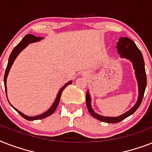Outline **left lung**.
<instances>
[{"instance_id": "left-lung-1", "label": "left lung", "mask_w": 152, "mask_h": 152, "mask_svg": "<svg viewBox=\"0 0 152 152\" xmlns=\"http://www.w3.org/2000/svg\"><path fill=\"white\" fill-rule=\"evenodd\" d=\"M117 49H118V53H120L121 57H125L126 59L130 60L132 61L137 81H138L139 98H138L137 103L135 104V106L130 109L128 112L125 113L122 115L116 117V118H110V117H103V116L99 115L93 110L91 106V97L89 95V92L88 91L86 94V103H87L88 110L92 115V117L98 119L99 121L106 123L120 122L125 118H128L129 116L132 115L140 106L147 87V75L146 72H145V67H144V57L134 42L132 41L129 38H125V37L120 38L119 42L117 44Z\"/></svg>"}]
</instances>
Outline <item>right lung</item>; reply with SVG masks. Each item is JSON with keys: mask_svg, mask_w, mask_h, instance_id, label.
I'll return each mask as SVG.
<instances>
[{"mask_svg": "<svg viewBox=\"0 0 152 152\" xmlns=\"http://www.w3.org/2000/svg\"><path fill=\"white\" fill-rule=\"evenodd\" d=\"M42 38L41 37H36L33 35V34H27L26 36L23 38V39L21 40L20 43L18 44L17 46H15V48L13 49V50L12 51L11 53L10 56H9V58H8V65H7V68L5 69V72H4V88H5V92L7 93V88H6V80H7V76H8V72L10 70V68L12 67V63L14 62L15 61V57H17L18 54L20 53L21 51L23 50V49L26 47L27 46L29 45V43H31V42H37V41H39V40H41ZM72 83V81H69V83H67L64 86H63L61 88V90L59 91V92L57 94V98H56V99H55L54 102L53 104L52 105L50 108L48 110L45 112V113H42L40 115H38V116H34V117H29V116H27L23 114V113H21L20 111H19L18 110L12 106V105L11 106H12L13 108L15 109V110L17 111L18 113H20V115L22 116L23 118H25L26 120H28V121H34V120H40V119H43L45 118H47L49 116H50L55 110H56V109H57V106H58V104H59V102H60V99H61V94H62V91H64V89L66 88V86L69 85L70 83ZM6 97H7V94H6Z\"/></svg>", "mask_w": 152, "mask_h": 152, "instance_id": "add662e5", "label": "right lung"}]
</instances>
